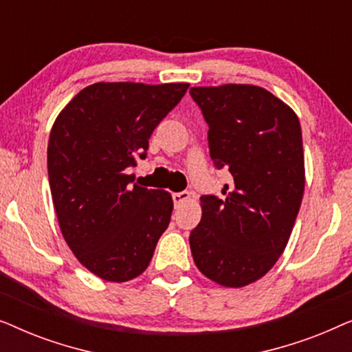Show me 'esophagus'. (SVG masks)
I'll return each instance as SVG.
<instances>
[{"label":"esophagus","mask_w":352,"mask_h":352,"mask_svg":"<svg viewBox=\"0 0 352 352\" xmlns=\"http://www.w3.org/2000/svg\"><path fill=\"white\" fill-rule=\"evenodd\" d=\"M190 199V192L187 190H182V192H176V194H173V201H175L176 206H179L184 204V201H187Z\"/></svg>","instance_id":"34e87169"}]
</instances>
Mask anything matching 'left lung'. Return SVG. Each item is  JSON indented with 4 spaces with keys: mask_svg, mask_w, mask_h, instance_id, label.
<instances>
[{
    "mask_svg": "<svg viewBox=\"0 0 352 352\" xmlns=\"http://www.w3.org/2000/svg\"><path fill=\"white\" fill-rule=\"evenodd\" d=\"M189 93L210 126L211 160L232 176L226 199L200 197L190 252L205 277L240 288L266 276L295 226L305 192L300 120L254 85L199 86Z\"/></svg>",
    "mask_w": 352,
    "mask_h": 352,
    "instance_id": "left-lung-1",
    "label": "left lung"
}]
</instances>
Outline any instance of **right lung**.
I'll use <instances>...</instances> for the list:
<instances>
[{"label": "right lung", "mask_w": 352, "mask_h": 352, "mask_svg": "<svg viewBox=\"0 0 352 352\" xmlns=\"http://www.w3.org/2000/svg\"><path fill=\"white\" fill-rule=\"evenodd\" d=\"M189 83H94L57 115L47 176L60 232L76 259L107 282L141 276L171 219L170 192L131 184L153 129Z\"/></svg>", "instance_id": "1"}]
</instances>
